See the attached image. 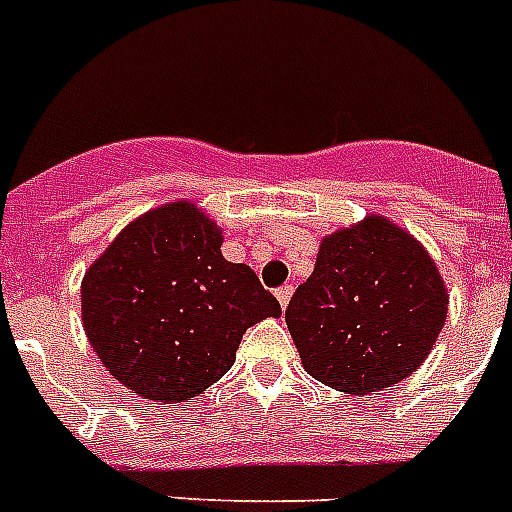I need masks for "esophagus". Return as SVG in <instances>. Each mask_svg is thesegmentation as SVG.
I'll return each instance as SVG.
<instances>
[{
	"label": "esophagus",
	"mask_w": 512,
	"mask_h": 512,
	"mask_svg": "<svg viewBox=\"0 0 512 512\" xmlns=\"http://www.w3.org/2000/svg\"><path fill=\"white\" fill-rule=\"evenodd\" d=\"M294 294V286L292 284H284L281 289H276V299L278 305H281V310H286V305H289V299H292Z\"/></svg>",
	"instance_id": "obj_1"
}]
</instances>
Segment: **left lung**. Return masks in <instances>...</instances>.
I'll use <instances>...</instances> for the list:
<instances>
[{
	"label": "left lung",
	"instance_id": "1",
	"mask_svg": "<svg viewBox=\"0 0 512 512\" xmlns=\"http://www.w3.org/2000/svg\"><path fill=\"white\" fill-rule=\"evenodd\" d=\"M434 257L384 215L323 236L286 307L305 371L344 394H371L418 371L447 321Z\"/></svg>",
	"mask_w": 512,
	"mask_h": 512
}]
</instances>
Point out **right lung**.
I'll use <instances>...</instances> for the list:
<instances>
[{
    "mask_svg": "<svg viewBox=\"0 0 512 512\" xmlns=\"http://www.w3.org/2000/svg\"><path fill=\"white\" fill-rule=\"evenodd\" d=\"M223 231L191 199L131 220L81 281V321L112 378L173 405L231 371L244 331L281 305L255 270L228 263Z\"/></svg>",
    "mask_w": 512,
    "mask_h": 512,
    "instance_id": "1",
    "label": "right lung"
}]
</instances>
